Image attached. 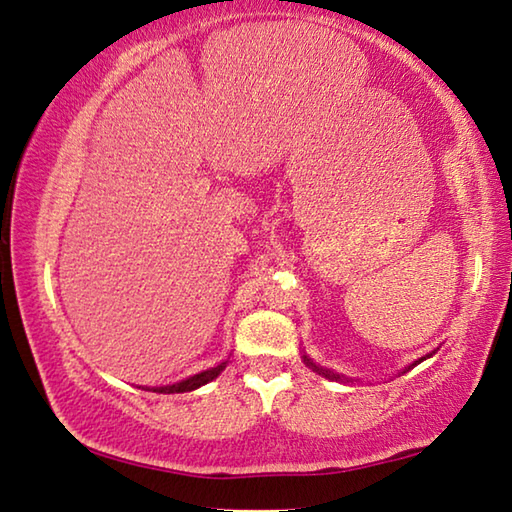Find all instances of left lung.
Segmentation results:
<instances>
[{"instance_id": "left-lung-1", "label": "left lung", "mask_w": 512, "mask_h": 512, "mask_svg": "<svg viewBox=\"0 0 512 512\" xmlns=\"http://www.w3.org/2000/svg\"><path fill=\"white\" fill-rule=\"evenodd\" d=\"M434 353V351H432ZM432 353H427V356H421V358H418V360H414L412 362V365H407L403 371H398V376H401V374H405V371H410V369H414L416 365H421V362L423 360H427V358H432ZM302 360H304V365L306 367H311L313 371H315V374H320V376H324V378H329V380H336V383H353V378H347V376H342V374H338V371H333V369H327V367H320V365H315V362L309 358V356H306V353H304V356H302Z\"/></svg>"}]
</instances>
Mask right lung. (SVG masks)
Listing matches in <instances>:
<instances>
[{
  "label": "right lung",
  "instance_id": "right-lung-1",
  "mask_svg": "<svg viewBox=\"0 0 512 512\" xmlns=\"http://www.w3.org/2000/svg\"><path fill=\"white\" fill-rule=\"evenodd\" d=\"M226 365H228V360H224V362H219V365H215V367H210V369H203V371H199V374H194V376H188L185 380H179V383H172V385H163V387H145L147 392H156V394H183V392H192V389H199V387H203V385H208L210 380H215L221 371L226 369Z\"/></svg>",
  "mask_w": 512,
  "mask_h": 512
}]
</instances>
